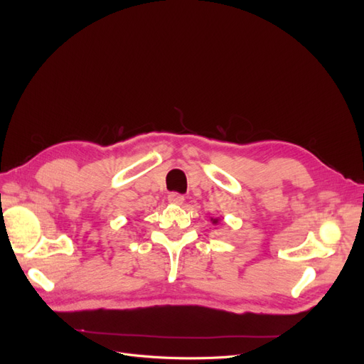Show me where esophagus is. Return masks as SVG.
Wrapping results in <instances>:
<instances>
[{
    "label": "esophagus",
    "instance_id": "1",
    "mask_svg": "<svg viewBox=\"0 0 364 364\" xmlns=\"http://www.w3.org/2000/svg\"><path fill=\"white\" fill-rule=\"evenodd\" d=\"M168 200H169L171 203H174V205H181V203L184 202V196H183L181 193L172 192V193L168 195Z\"/></svg>",
    "mask_w": 364,
    "mask_h": 364
}]
</instances>
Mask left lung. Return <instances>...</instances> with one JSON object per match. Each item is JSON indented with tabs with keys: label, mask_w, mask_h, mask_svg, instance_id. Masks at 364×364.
<instances>
[{
	"label": "left lung",
	"mask_w": 364,
	"mask_h": 364,
	"mask_svg": "<svg viewBox=\"0 0 364 364\" xmlns=\"http://www.w3.org/2000/svg\"><path fill=\"white\" fill-rule=\"evenodd\" d=\"M214 223H218V220H214Z\"/></svg>",
	"instance_id": "8db88e82"
}]
</instances>
